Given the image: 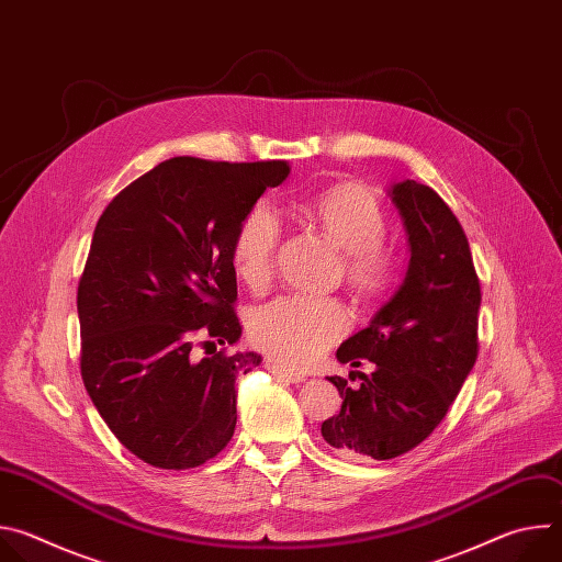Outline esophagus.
I'll return each mask as SVG.
<instances>
[{"label": "esophagus", "instance_id": "obj_1", "mask_svg": "<svg viewBox=\"0 0 562 562\" xmlns=\"http://www.w3.org/2000/svg\"><path fill=\"white\" fill-rule=\"evenodd\" d=\"M267 369H269L276 378H280V380H284V382H302V380H304L302 373L289 371V369H284V367L278 364V362H267Z\"/></svg>", "mask_w": 562, "mask_h": 562}]
</instances>
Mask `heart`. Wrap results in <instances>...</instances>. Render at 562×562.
<instances>
[{
    "label": "heart",
    "mask_w": 562,
    "mask_h": 562,
    "mask_svg": "<svg viewBox=\"0 0 562 562\" xmlns=\"http://www.w3.org/2000/svg\"><path fill=\"white\" fill-rule=\"evenodd\" d=\"M302 215L342 249V276L367 302L391 293L400 276V256L384 243L386 215L380 202L360 184H336L302 204ZM282 226L276 211L258 202L239 220L231 265L249 289L271 280ZM351 315L336 297L282 295L251 315V338L273 360L308 367L349 329Z\"/></svg>",
    "instance_id": "b5f03b06"
}]
</instances>
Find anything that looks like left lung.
Segmentation results:
<instances>
[{"instance_id":"obj_1","label":"left lung","mask_w":562,"mask_h":562,"mask_svg":"<svg viewBox=\"0 0 562 562\" xmlns=\"http://www.w3.org/2000/svg\"><path fill=\"white\" fill-rule=\"evenodd\" d=\"M409 233V269L371 325L338 349V360L375 364L340 391V414L323 438L347 458L391 460L412 451L442 423L477 358L480 280L467 235L447 202L416 180L391 189Z\"/></svg>"}]
</instances>
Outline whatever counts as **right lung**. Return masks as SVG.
<instances>
[{
	"mask_svg": "<svg viewBox=\"0 0 562 562\" xmlns=\"http://www.w3.org/2000/svg\"><path fill=\"white\" fill-rule=\"evenodd\" d=\"M291 167L171 157L98 220L77 286L79 369L115 438L157 469H191L233 436L235 378L262 362L226 353L243 327L231 243ZM195 346L214 353L195 359Z\"/></svg>",
	"mask_w": 562,
	"mask_h": 562,
	"instance_id": "right-lung-1",
	"label": "right lung"
}]
</instances>
